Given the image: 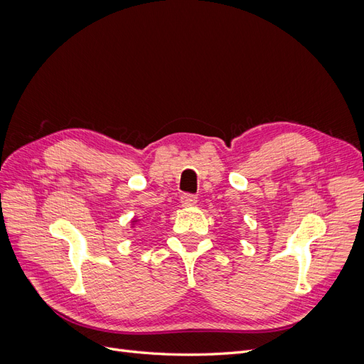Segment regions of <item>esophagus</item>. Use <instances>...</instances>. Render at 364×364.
Instances as JSON below:
<instances>
[{
	"mask_svg": "<svg viewBox=\"0 0 364 364\" xmlns=\"http://www.w3.org/2000/svg\"><path fill=\"white\" fill-rule=\"evenodd\" d=\"M182 206H193L197 203V197L194 194H183L181 196Z\"/></svg>",
	"mask_w": 364,
	"mask_h": 364,
	"instance_id": "obj_1",
	"label": "esophagus"
}]
</instances>
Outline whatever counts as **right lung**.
I'll return each instance as SVG.
<instances>
[{
    "label": "right lung",
    "mask_w": 364,
    "mask_h": 364,
    "mask_svg": "<svg viewBox=\"0 0 364 364\" xmlns=\"http://www.w3.org/2000/svg\"><path fill=\"white\" fill-rule=\"evenodd\" d=\"M136 222H138V220H132V225H134V226H135V223H136Z\"/></svg>",
    "instance_id": "1"
}]
</instances>
